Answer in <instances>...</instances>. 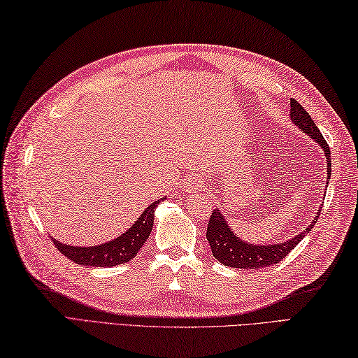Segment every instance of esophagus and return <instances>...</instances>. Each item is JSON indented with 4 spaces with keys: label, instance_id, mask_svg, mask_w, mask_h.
I'll list each match as a JSON object with an SVG mask.
<instances>
[{
    "label": "esophagus",
    "instance_id": "1",
    "mask_svg": "<svg viewBox=\"0 0 358 358\" xmlns=\"http://www.w3.org/2000/svg\"><path fill=\"white\" fill-rule=\"evenodd\" d=\"M202 178L201 176H189V178H187L185 179V182H184V185H182V189H184L185 193H196V192H199L201 189V187H202Z\"/></svg>",
    "mask_w": 358,
    "mask_h": 358
}]
</instances>
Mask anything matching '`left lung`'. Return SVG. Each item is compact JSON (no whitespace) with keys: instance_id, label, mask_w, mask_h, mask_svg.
<instances>
[{"instance_id":"left-lung-1","label":"left lung","mask_w":358,"mask_h":358,"mask_svg":"<svg viewBox=\"0 0 358 358\" xmlns=\"http://www.w3.org/2000/svg\"><path fill=\"white\" fill-rule=\"evenodd\" d=\"M290 119L295 125L303 129L306 134L310 136L313 141L320 143L323 148L327 164V178H331V150L329 145L324 141L323 134L320 133L315 123H313L309 113L298 103L296 100L290 99ZM320 210L317 211L315 220L300 235L294 236L281 244H268V245H253L245 243V241L235 236V233L229 227L227 221L222 216L221 210H213L210 216L208 227H207V241L211 247L213 257L224 266L236 267V268H262L273 266L280 262L282 258H286L290 250L296 247V244L308 235L317 222Z\"/></svg>"}]
</instances>
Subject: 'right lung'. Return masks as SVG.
I'll use <instances>...</instances> for the list:
<instances>
[{"instance_id": "add662e5", "label": "right lung", "mask_w": 358, "mask_h": 358, "mask_svg": "<svg viewBox=\"0 0 358 358\" xmlns=\"http://www.w3.org/2000/svg\"><path fill=\"white\" fill-rule=\"evenodd\" d=\"M164 199L165 198L152 202L150 207L143 210L138 220L131 225V229H128L119 238L108 241L105 244L94 247H72L58 243L54 238L52 241L58 252L63 253L71 261L77 262V264L92 267H113L123 264V262L133 259L137 252L142 249L145 241L148 239L152 230V222H155L156 206Z\"/></svg>"}]
</instances>
